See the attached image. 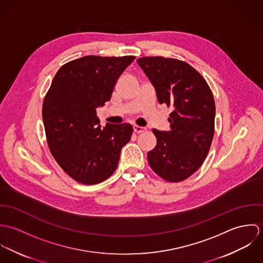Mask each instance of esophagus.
Listing matches in <instances>:
<instances>
[{"label": "esophagus", "instance_id": "esophagus-1", "mask_svg": "<svg viewBox=\"0 0 263 263\" xmlns=\"http://www.w3.org/2000/svg\"><path fill=\"white\" fill-rule=\"evenodd\" d=\"M145 130H146V128H145V127H143V126L134 125V132H135L136 134H142V133H144Z\"/></svg>", "mask_w": 263, "mask_h": 263}]
</instances>
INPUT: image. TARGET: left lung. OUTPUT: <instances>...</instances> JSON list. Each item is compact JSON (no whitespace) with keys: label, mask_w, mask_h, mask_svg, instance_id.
I'll use <instances>...</instances> for the list:
<instances>
[{"label":"left lung","mask_w":263,"mask_h":263,"mask_svg":"<svg viewBox=\"0 0 263 263\" xmlns=\"http://www.w3.org/2000/svg\"><path fill=\"white\" fill-rule=\"evenodd\" d=\"M137 62L153 84L158 102L172 109L170 130L153 129L157 144L148 153V162L163 179L182 181L202 165L212 145L216 115L212 90L185 62L163 57Z\"/></svg>","instance_id":"8db88e82"}]
</instances>
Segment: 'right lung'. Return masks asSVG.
Segmentation results:
<instances>
[{"label":"right lung","mask_w":263,"mask_h":263,"mask_svg":"<svg viewBox=\"0 0 263 263\" xmlns=\"http://www.w3.org/2000/svg\"><path fill=\"white\" fill-rule=\"evenodd\" d=\"M136 59L87 55L65 64L54 76L42 105L48 148L76 181L96 184L115 171L133 134L128 123L101 128L96 109L109 101L119 76Z\"/></svg>","instance_id":"right-lung-1"}]
</instances>
